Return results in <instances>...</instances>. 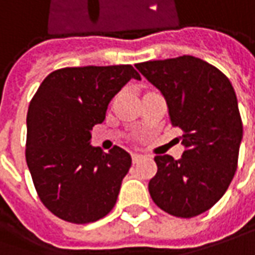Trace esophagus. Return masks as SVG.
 I'll list each match as a JSON object with an SVG mask.
<instances>
[{"label": "esophagus", "mask_w": 255, "mask_h": 255, "mask_svg": "<svg viewBox=\"0 0 255 255\" xmlns=\"http://www.w3.org/2000/svg\"><path fill=\"white\" fill-rule=\"evenodd\" d=\"M131 157H132V162L134 163H138V162H141L142 159H143V155H141V153H132Z\"/></svg>", "instance_id": "obj_1"}]
</instances>
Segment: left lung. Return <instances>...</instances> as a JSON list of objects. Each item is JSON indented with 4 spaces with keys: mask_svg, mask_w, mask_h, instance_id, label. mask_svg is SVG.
I'll return each mask as SVG.
<instances>
[{
    "mask_svg": "<svg viewBox=\"0 0 255 255\" xmlns=\"http://www.w3.org/2000/svg\"><path fill=\"white\" fill-rule=\"evenodd\" d=\"M135 67L162 92L186 146L180 160L155 156L150 197L173 216H198L222 198L236 173L243 123L235 89L223 72L193 55Z\"/></svg>",
    "mask_w": 255,
    "mask_h": 255,
    "instance_id": "obj_1",
    "label": "left lung"
}]
</instances>
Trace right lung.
I'll return each instance as SVG.
<instances>
[{
	"instance_id": "obj_1",
	"label": "right lung",
	"mask_w": 255,
	"mask_h": 255,
	"mask_svg": "<svg viewBox=\"0 0 255 255\" xmlns=\"http://www.w3.org/2000/svg\"><path fill=\"white\" fill-rule=\"evenodd\" d=\"M131 78L141 79L129 64L55 69L30 100L26 163L43 205L62 221L96 222L116 205L131 156L92 148L91 131Z\"/></svg>"
}]
</instances>
